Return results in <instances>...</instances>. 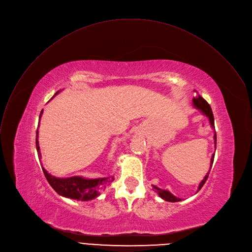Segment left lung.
<instances>
[{
	"instance_id": "1",
	"label": "left lung",
	"mask_w": 252,
	"mask_h": 252,
	"mask_svg": "<svg viewBox=\"0 0 252 252\" xmlns=\"http://www.w3.org/2000/svg\"><path fill=\"white\" fill-rule=\"evenodd\" d=\"M192 102H193V106H194L195 108L199 109L206 116L209 117L210 123H211L212 127L215 128V118H214V114H213V111H212V108H211L210 104H209V103L206 101V100H205L202 96H200V95H197V96L193 97ZM214 138H215V146L217 147V134H216V132H215ZM214 159H215V154H213L212 159H211V169H212V166H213V163H214ZM211 169H210V171H211ZM210 171L208 172V174L206 175V177L204 178V180H203L202 182H200V184H199V186H198V188H197V190H199L200 189H202L203 186L205 185V183L207 182L208 177H209V174H210ZM153 188L157 190V192L159 193V195H160L163 199L167 200V202L176 203V202H180V200H182L180 197L175 196L174 194H172V193H171L169 190H167V189H159L158 187H156V186H154V185H153Z\"/></svg>"
}]
</instances>
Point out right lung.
Listing matches in <instances>:
<instances>
[{"instance_id":"obj_1","label":"right lung","mask_w":252,"mask_h":252,"mask_svg":"<svg viewBox=\"0 0 252 252\" xmlns=\"http://www.w3.org/2000/svg\"><path fill=\"white\" fill-rule=\"evenodd\" d=\"M58 91L56 95L59 93ZM42 114V110L40 112L39 118ZM38 130H36V138L35 145L38 158L40 159V152L38 146ZM42 172L52 188L61 195L77 199V200H90L97 197L109 183L114 181L113 177L107 178H99V179H84L81 177H70V178H57L50 174H48L44 168H42Z\"/></svg>"}]
</instances>
